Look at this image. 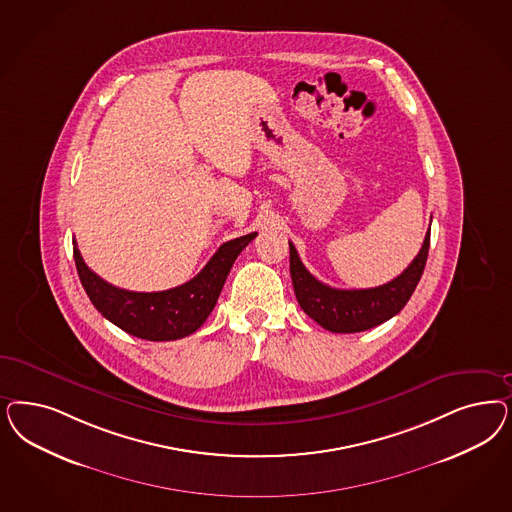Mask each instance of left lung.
I'll use <instances>...</instances> for the list:
<instances>
[{"mask_svg":"<svg viewBox=\"0 0 512 512\" xmlns=\"http://www.w3.org/2000/svg\"><path fill=\"white\" fill-rule=\"evenodd\" d=\"M429 230L420 252L399 277L377 288L363 290H339L314 279L301 264L296 247L290 243V275L299 307L316 324L333 333H358L390 320L407 305L424 273L428 260Z\"/></svg>","mask_w":512,"mask_h":512,"instance_id":"left-lung-1","label":"left lung"}]
</instances>
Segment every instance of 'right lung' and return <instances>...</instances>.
I'll return each mask as SVG.
<instances>
[{
    "instance_id": "right-lung-1",
    "label": "right lung",
    "mask_w": 512,
    "mask_h": 512,
    "mask_svg": "<svg viewBox=\"0 0 512 512\" xmlns=\"http://www.w3.org/2000/svg\"><path fill=\"white\" fill-rule=\"evenodd\" d=\"M256 235L254 231L224 243L192 281L164 292H130L103 281L84 264L75 241L73 258L84 292L109 322L139 339L175 341L192 335L213 313L231 265Z\"/></svg>"
}]
</instances>
